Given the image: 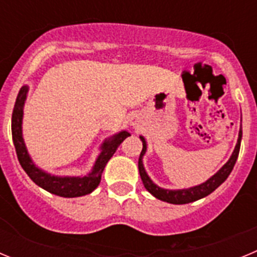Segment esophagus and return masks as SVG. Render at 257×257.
Instances as JSON below:
<instances>
[{"instance_id":"1","label":"esophagus","mask_w":257,"mask_h":257,"mask_svg":"<svg viewBox=\"0 0 257 257\" xmlns=\"http://www.w3.org/2000/svg\"><path fill=\"white\" fill-rule=\"evenodd\" d=\"M130 123L133 124V126H134V124H136V118L135 117H131L130 118Z\"/></svg>"}]
</instances>
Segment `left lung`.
<instances>
[{"label":"left lung","instance_id":"1","mask_svg":"<svg viewBox=\"0 0 257 257\" xmlns=\"http://www.w3.org/2000/svg\"><path fill=\"white\" fill-rule=\"evenodd\" d=\"M140 139L143 142V151L140 153L139 157V174L142 176L143 184H144L145 189L148 190L151 194H153L156 198L161 199L163 202H169L172 205H185V203H190V202L198 201V199L203 198V197L208 196L210 193H212L213 190L219 188L224 181L226 180L229 175H230L231 170L234 167L235 161L238 158V154H239V148H240V139H242V128H239V135H238L237 145H235L234 152L231 154V157L229 158L228 162L222 166L221 169L213 175L212 178L208 179L207 181H205L201 185H197V187L189 188V189H180V190H169V189H162V188L157 187L156 184L149 179V176L147 175L144 170V166H143V156L147 152V143L143 136H140Z\"/></svg>","mask_w":257,"mask_h":257}]
</instances>
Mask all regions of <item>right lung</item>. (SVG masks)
<instances>
[{
    "label": "right lung",
    "instance_id": "add662e5",
    "mask_svg": "<svg viewBox=\"0 0 257 257\" xmlns=\"http://www.w3.org/2000/svg\"><path fill=\"white\" fill-rule=\"evenodd\" d=\"M27 92H28V87L23 86L17 96V101H15L13 110V117H11L13 142L14 145H15L18 160H19V163L22 165L23 170L33 180V183L37 184L38 187L52 193V194H56V196L64 197V198H73V197L86 196L88 193H91L100 183L101 174H103L106 162L115 153L119 144L126 139L127 136H130V134L127 133V131H121L117 135L112 136L109 140H105V143H103V145H101V153L97 157L96 162H95L94 167H92V171L87 176H83V178L52 176V175L46 174L45 171L36 167L35 163L32 162L31 157H29L28 152H27L24 140H23V106H24V101H26Z\"/></svg>",
    "mask_w": 257,
    "mask_h": 257
}]
</instances>
